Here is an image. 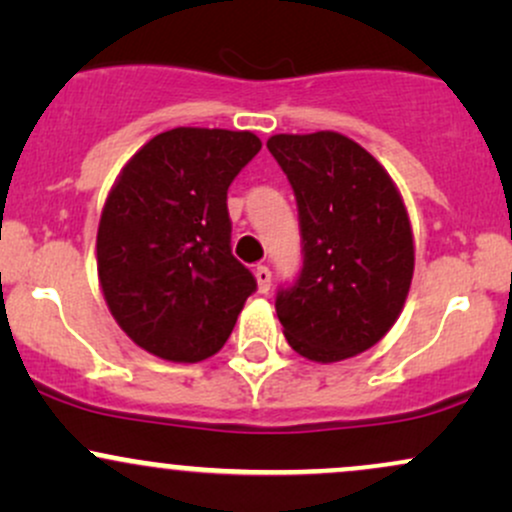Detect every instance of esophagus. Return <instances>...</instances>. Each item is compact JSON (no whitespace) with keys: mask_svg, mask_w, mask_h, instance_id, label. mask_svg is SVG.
<instances>
[{"mask_svg":"<svg viewBox=\"0 0 512 512\" xmlns=\"http://www.w3.org/2000/svg\"><path fill=\"white\" fill-rule=\"evenodd\" d=\"M255 279L260 293H269V289H272V269H269L267 264H257Z\"/></svg>","mask_w":512,"mask_h":512,"instance_id":"34e87169","label":"esophagus"}]
</instances>
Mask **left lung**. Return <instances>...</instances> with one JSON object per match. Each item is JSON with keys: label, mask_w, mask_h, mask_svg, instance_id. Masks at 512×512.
Returning <instances> with one entry per match:
<instances>
[{"label": "left lung", "mask_w": 512, "mask_h": 512, "mask_svg": "<svg viewBox=\"0 0 512 512\" xmlns=\"http://www.w3.org/2000/svg\"><path fill=\"white\" fill-rule=\"evenodd\" d=\"M291 182L303 267L276 291L293 351L334 363L370 349L402 313L414 274L407 209L385 168L337 132L267 142Z\"/></svg>", "instance_id": "left-lung-1"}]
</instances>
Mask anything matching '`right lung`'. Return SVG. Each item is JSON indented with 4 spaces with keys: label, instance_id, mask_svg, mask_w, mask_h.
Listing matches in <instances>:
<instances>
[{
    "label": "right lung",
    "instance_id": "right-lung-1",
    "mask_svg": "<svg viewBox=\"0 0 512 512\" xmlns=\"http://www.w3.org/2000/svg\"><path fill=\"white\" fill-rule=\"evenodd\" d=\"M262 142L178 127L134 154L98 226V276L117 325L166 361L197 363L231 337L255 276L233 257L228 187Z\"/></svg>",
    "mask_w": 512,
    "mask_h": 512
}]
</instances>
